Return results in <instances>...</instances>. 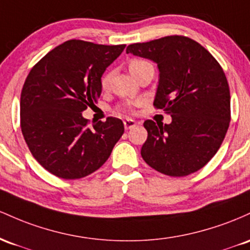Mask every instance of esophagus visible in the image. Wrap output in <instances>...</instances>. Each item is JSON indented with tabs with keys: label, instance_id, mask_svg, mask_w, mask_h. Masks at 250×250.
I'll return each instance as SVG.
<instances>
[{
	"label": "esophagus",
	"instance_id": "34e87169",
	"mask_svg": "<svg viewBox=\"0 0 250 250\" xmlns=\"http://www.w3.org/2000/svg\"><path fill=\"white\" fill-rule=\"evenodd\" d=\"M124 126H125L126 130H131V128H133L134 126H137V123L134 122L133 119H125Z\"/></svg>",
	"mask_w": 250,
	"mask_h": 250
}]
</instances>
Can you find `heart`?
<instances>
[{
  "label": "heart",
  "instance_id": "heart-1",
  "mask_svg": "<svg viewBox=\"0 0 250 250\" xmlns=\"http://www.w3.org/2000/svg\"><path fill=\"white\" fill-rule=\"evenodd\" d=\"M147 64H150L147 62V61H144V60H132L128 64V68H130V72L133 73L136 72L137 69L142 68V67L144 66H147ZM110 80H111V73H107V74H105L103 77L102 79V87L103 88H107L108 87V83H110Z\"/></svg>",
  "mask_w": 250,
  "mask_h": 250
}]
</instances>
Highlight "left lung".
<instances>
[{
	"mask_svg": "<svg viewBox=\"0 0 250 250\" xmlns=\"http://www.w3.org/2000/svg\"><path fill=\"white\" fill-rule=\"evenodd\" d=\"M126 53L157 63L153 105L172 118L165 125L145 120L143 159L171 177L202 169L220 148L230 122V92L222 67L198 42L181 35L130 44Z\"/></svg>",
	"mask_w": 250,
	"mask_h": 250,
	"instance_id": "1",
	"label": "left lung"
}]
</instances>
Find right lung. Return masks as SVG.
<instances>
[{"label": "right lung", "instance_id": "1", "mask_svg": "<svg viewBox=\"0 0 250 250\" xmlns=\"http://www.w3.org/2000/svg\"><path fill=\"white\" fill-rule=\"evenodd\" d=\"M124 48L69 40L47 53L28 74L20 100L22 134L33 157L57 177L91 175L124 133L118 118L89 128L83 117L102 94L104 72Z\"/></svg>", "mask_w": 250, "mask_h": 250}]
</instances>
